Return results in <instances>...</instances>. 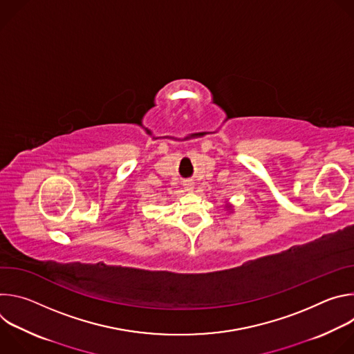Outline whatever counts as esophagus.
<instances>
[{"instance_id": "34e87169", "label": "esophagus", "mask_w": 354, "mask_h": 354, "mask_svg": "<svg viewBox=\"0 0 354 354\" xmlns=\"http://www.w3.org/2000/svg\"><path fill=\"white\" fill-rule=\"evenodd\" d=\"M183 186H185V189L189 190V192L193 190V182H190V180H186V182L183 183Z\"/></svg>"}]
</instances>
